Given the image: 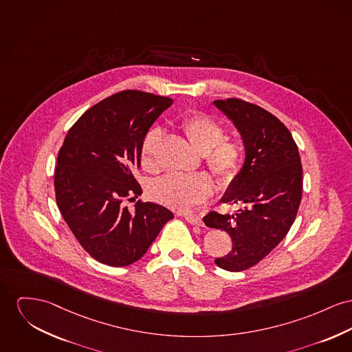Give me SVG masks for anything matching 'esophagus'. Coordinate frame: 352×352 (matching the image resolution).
<instances>
[{"label":"esophagus","mask_w":352,"mask_h":352,"mask_svg":"<svg viewBox=\"0 0 352 352\" xmlns=\"http://www.w3.org/2000/svg\"><path fill=\"white\" fill-rule=\"evenodd\" d=\"M184 219L187 220L189 224H193V226H203V219L197 214H184Z\"/></svg>","instance_id":"34e87169"}]
</instances>
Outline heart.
<instances>
[{
  "label": "heart",
  "instance_id": "heart-1",
  "mask_svg": "<svg viewBox=\"0 0 352 352\" xmlns=\"http://www.w3.org/2000/svg\"><path fill=\"white\" fill-rule=\"evenodd\" d=\"M180 126L189 142L204 155V163L216 182L223 187L232 184L244 163L243 144L234 139H224V126L203 112H195L183 118ZM162 135L159 128H152L142 139L140 163L145 170L156 168L155 155ZM212 190L211 180L204 173H172L153 182L149 187V195L153 200L172 210L186 212L204 203L211 196Z\"/></svg>",
  "mask_w": 352,
  "mask_h": 352
}]
</instances>
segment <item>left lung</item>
I'll return each mask as SVG.
<instances>
[{"instance_id":"obj_1","label":"left lung","mask_w":352,"mask_h":352,"mask_svg":"<svg viewBox=\"0 0 352 352\" xmlns=\"http://www.w3.org/2000/svg\"><path fill=\"white\" fill-rule=\"evenodd\" d=\"M213 104L240 132L245 163L223 197L237 210L232 214L211 211L203 220L232 239L231 252L214 263L239 272L258 264L288 234L302 200L303 169L296 142L276 116L241 98Z\"/></svg>"}]
</instances>
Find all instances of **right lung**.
<instances>
[{
  "label": "right lung",
  "instance_id": "right-lung-1",
  "mask_svg": "<svg viewBox=\"0 0 352 352\" xmlns=\"http://www.w3.org/2000/svg\"><path fill=\"white\" fill-rule=\"evenodd\" d=\"M172 98L141 91L112 94L78 118L57 156L56 201L80 245L97 261L129 265L148 251L173 213L138 200L142 139Z\"/></svg>",
  "mask_w": 352,
  "mask_h": 352
}]
</instances>
